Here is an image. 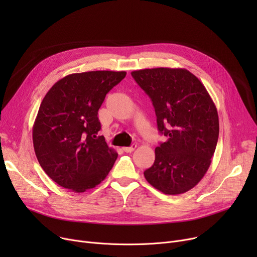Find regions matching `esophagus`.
<instances>
[{
    "label": "esophagus",
    "instance_id": "esophagus-1",
    "mask_svg": "<svg viewBox=\"0 0 257 257\" xmlns=\"http://www.w3.org/2000/svg\"><path fill=\"white\" fill-rule=\"evenodd\" d=\"M136 148H137V145L133 144V145H131L130 147H124L123 150H124L126 153H131V152H133L134 150H136Z\"/></svg>",
    "mask_w": 257,
    "mask_h": 257
}]
</instances>
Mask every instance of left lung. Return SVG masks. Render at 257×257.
<instances>
[{
  "label": "left lung",
  "instance_id": "left-lung-1",
  "mask_svg": "<svg viewBox=\"0 0 257 257\" xmlns=\"http://www.w3.org/2000/svg\"><path fill=\"white\" fill-rule=\"evenodd\" d=\"M150 97L157 127L168 140L155 149L146 180L166 195L192 190L204 177L217 147L219 115L205 86L185 69H145L131 73Z\"/></svg>",
  "mask_w": 257,
  "mask_h": 257
}]
</instances>
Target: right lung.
I'll list each match as a JSON object with an SVG mask.
<instances>
[{"mask_svg":"<svg viewBox=\"0 0 257 257\" xmlns=\"http://www.w3.org/2000/svg\"><path fill=\"white\" fill-rule=\"evenodd\" d=\"M126 74H71L47 92L33 125V146L40 167L60 186L83 193L100 184L112 169L117 153L98 137V111L106 93Z\"/></svg>","mask_w":257,"mask_h":257,"instance_id":"obj_1","label":"right lung"}]
</instances>
